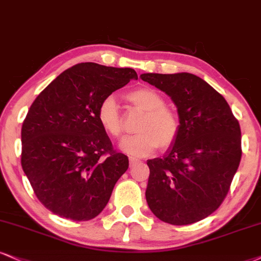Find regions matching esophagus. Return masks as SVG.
<instances>
[{
	"label": "esophagus",
	"instance_id": "esophagus-1",
	"mask_svg": "<svg viewBox=\"0 0 261 261\" xmlns=\"http://www.w3.org/2000/svg\"><path fill=\"white\" fill-rule=\"evenodd\" d=\"M138 162H139V160L134 159V157H129V166L130 167H133L134 165H137Z\"/></svg>",
	"mask_w": 261,
	"mask_h": 261
}]
</instances>
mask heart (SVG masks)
<instances>
[{"label":"heart","instance_id":"b5f03b06","mask_svg":"<svg viewBox=\"0 0 261 261\" xmlns=\"http://www.w3.org/2000/svg\"><path fill=\"white\" fill-rule=\"evenodd\" d=\"M130 104L144 117L138 124L136 136L121 140L120 149L127 155L144 157L155 151L159 145L165 149L174 143L179 134V118L170 109L166 108L163 96L155 89L144 87L132 91L127 95ZM96 117L109 136L118 138L123 133V123L114 95H108L98 106Z\"/></svg>","mask_w":261,"mask_h":261}]
</instances>
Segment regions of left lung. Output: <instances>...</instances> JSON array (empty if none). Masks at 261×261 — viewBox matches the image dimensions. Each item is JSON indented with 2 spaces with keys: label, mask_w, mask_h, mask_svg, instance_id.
I'll return each instance as SVG.
<instances>
[{
  "label": "left lung",
  "mask_w": 261,
  "mask_h": 261,
  "mask_svg": "<svg viewBox=\"0 0 261 261\" xmlns=\"http://www.w3.org/2000/svg\"><path fill=\"white\" fill-rule=\"evenodd\" d=\"M170 96L180 129L163 157L147 160L146 202L160 220L189 225L217 211L240 166L241 128L224 96L189 72L143 73Z\"/></svg>",
  "instance_id": "1"
}]
</instances>
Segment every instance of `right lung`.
Instances as JSON below:
<instances>
[{
  "instance_id": "obj_1",
  "label": "right lung",
  "mask_w": 261,
  "mask_h": 261,
  "mask_svg": "<svg viewBox=\"0 0 261 261\" xmlns=\"http://www.w3.org/2000/svg\"><path fill=\"white\" fill-rule=\"evenodd\" d=\"M137 79L129 67L81 63L32 102L21 127V167L52 213L87 221L108 204L129 162L114 150L96 111L102 99Z\"/></svg>"
}]
</instances>
